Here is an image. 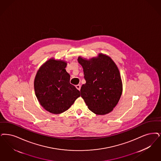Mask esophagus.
Instances as JSON below:
<instances>
[{
	"label": "esophagus",
	"instance_id": "esophagus-1",
	"mask_svg": "<svg viewBox=\"0 0 161 161\" xmlns=\"http://www.w3.org/2000/svg\"><path fill=\"white\" fill-rule=\"evenodd\" d=\"M76 88L78 90H80V89H81V85H80V84L76 85Z\"/></svg>",
	"mask_w": 161,
	"mask_h": 161
}]
</instances>
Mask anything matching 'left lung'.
Returning a JSON list of instances; mask_svg holds the SVG:
<instances>
[{"instance_id": "1", "label": "left lung", "mask_w": 161, "mask_h": 161, "mask_svg": "<svg viewBox=\"0 0 161 161\" xmlns=\"http://www.w3.org/2000/svg\"><path fill=\"white\" fill-rule=\"evenodd\" d=\"M86 83L81 87V96L91 111L98 115L110 113L122 93L120 72L111 58L99 54L89 60L78 57Z\"/></svg>"}]
</instances>
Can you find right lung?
<instances>
[{"label":"right lung","mask_w":161,"mask_h":161,"mask_svg":"<svg viewBox=\"0 0 161 161\" xmlns=\"http://www.w3.org/2000/svg\"><path fill=\"white\" fill-rule=\"evenodd\" d=\"M66 65L63 60L50 58L41 66L35 78V92L39 103L53 114L68 110L80 97V91L69 82Z\"/></svg>","instance_id":"add662e5"}]
</instances>
